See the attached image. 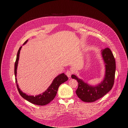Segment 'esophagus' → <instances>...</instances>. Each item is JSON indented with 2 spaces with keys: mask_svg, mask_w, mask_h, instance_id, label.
<instances>
[{
  "mask_svg": "<svg viewBox=\"0 0 128 128\" xmlns=\"http://www.w3.org/2000/svg\"><path fill=\"white\" fill-rule=\"evenodd\" d=\"M72 71H70V70H67L66 72V76H68V78H70L71 76V74H72Z\"/></svg>",
  "mask_w": 128,
  "mask_h": 128,
  "instance_id": "1",
  "label": "esophagus"
}]
</instances>
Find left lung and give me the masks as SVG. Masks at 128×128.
I'll return each mask as SVG.
<instances>
[{
	"mask_svg": "<svg viewBox=\"0 0 128 128\" xmlns=\"http://www.w3.org/2000/svg\"><path fill=\"white\" fill-rule=\"evenodd\" d=\"M102 56L105 64V74L103 80L96 86H91L78 78L76 76L71 78L78 82L76 94L82 101L93 102L102 98L110 91L114 84L116 60L112 50L108 48L102 50Z\"/></svg>",
	"mask_w": 128,
	"mask_h": 128,
	"instance_id": "1",
	"label": "left lung"
}]
</instances>
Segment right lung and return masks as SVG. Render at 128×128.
Listing matches in <instances>:
<instances>
[{"label":"right lung","mask_w":128,"mask_h":128,"mask_svg":"<svg viewBox=\"0 0 128 128\" xmlns=\"http://www.w3.org/2000/svg\"><path fill=\"white\" fill-rule=\"evenodd\" d=\"M27 41L28 40H27L24 43L23 45L25 44L27 42ZM21 48L22 46H21L19 48V50H18L16 60L14 63V75L16 77V84L18 90L19 91V93L20 95L28 101L37 105L43 106L46 105L50 101H52L54 99V98L55 97L59 86L62 83H64V82L67 81L68 80V78L64 74H62L59 75L53 80L52 84L44 92L38 96H28L26 94L23 93L20 90L19 86H18V84H17V80L16 78L17 66L18 64V61H19V55Z\"/></svg>","instance_id":"1"}]
</instances>
